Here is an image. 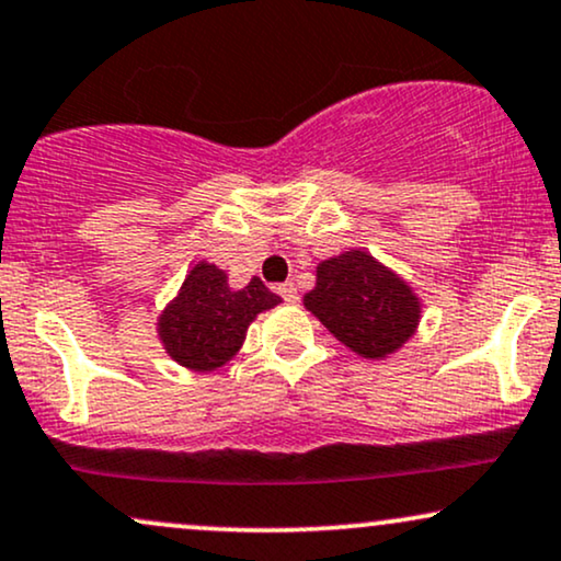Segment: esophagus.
<instances>
[{"instance_id": "obj_1", "label": "esophagus", "mask_w": 561, "mask_h": 561, "mask_svg": "<svg viewBox=\"0 0 561 561\" xmlns=\"http://www.w3.org/2000/svg\"><path fill=\"white\" fill-rule=\"evenodd\" d=\"M276 293H279L282 300H287V302L298 300V287H295V282H285V285L276 287Z\"/></svg>"}]
</instances>
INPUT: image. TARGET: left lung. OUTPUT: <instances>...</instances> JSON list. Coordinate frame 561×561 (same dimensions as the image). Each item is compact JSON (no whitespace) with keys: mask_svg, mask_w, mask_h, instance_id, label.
<instances>
[{"mask_svg":"<svg viewBox=\"0 0 561 561\" xmlns=\"http://www.w3.org/2000/svg\"><path fill=\"white\" fill-rule=\"evenodd\" d=\"M306 308L342 345L363 357H387L415 334L421 302L408 282L366 251L321 261Z\"/></svg>","mask_w":561,"mask_h":561,"instance_id":"left-lung-1","label":"left lung"}]
</instances>
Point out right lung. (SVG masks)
Wrapping results in <instances>:
<instances>
[{"label":"right lung","instance_id":"add662e5","mask_svg":"<svg viewBox=\"0 0 561 561\" xmlns=\"http://www.w3.org/2000/svg\"><path fill=\"white\" fill-rule=\"evenodd\" d=\"M279 302V295L268 293L259 276L242 289H232L221 268L198 261L178 298L159 316V336L180 366L214 370L232 360L255 316Z\"/></svg>","mask_w":561,"mask_h":561}]
</instances>
